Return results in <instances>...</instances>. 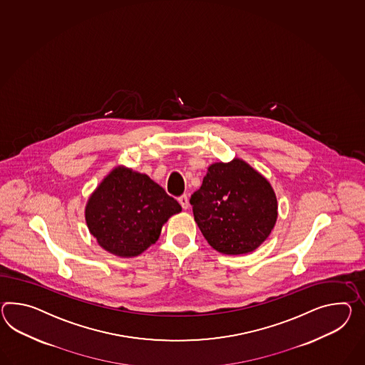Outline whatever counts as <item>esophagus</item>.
<instances>
[{"mask_svg":"<svg viewBox=\"0 0 365 365\" xmlns=\"http://www.w3.org/2000/svg\"><path fill=\"white\" fill-rule=\"evenodd\" d=\"M178 202L182 205L183 210H187L190 207V202H188V196L187 195L179 196Z\"/></svg>","mask_w":365,"mask_h":365,"instance_id":"esophagus-1","label":"esophagus"}]
</instances>
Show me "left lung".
Instances as JSON below:
<instances>
[{
  "instance_id": "left-lung-1",
  "label": "left lung",
  "mask_w": 365,
  "mask_h": 365,
  "mask_svg": "<svg viewBox=\"0 0 365 365\" xmlns=\"http://www.w3.org/2000/svg\"><path fill=\"white\" fill-rule=\"evenodd\" d=\"M190 203L207 242L232 256L256 250L278 217L273 187L240 158L212 163Z\"/></svg>"
}]
</instances>
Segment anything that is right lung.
<instances>
[{
  "mask_svg": "<svg viewBox=\"0 0 365 365\" xmlns=\"http://www.w3.org/2000/svg\"><path fill=\"white\" fill-rule=\"evenodd\" d=\"M182 207L146 174L116 166L86 205V222L98 245L118 257H137L160 239Z\"/></svg>",
  "mask_w": 365,
  "mask_h": 365,
  "instance_id": "right-lung-1",
  "label": "right lung"
}]
</instances>
